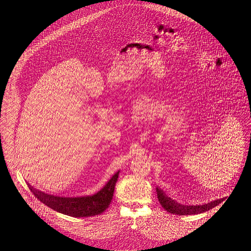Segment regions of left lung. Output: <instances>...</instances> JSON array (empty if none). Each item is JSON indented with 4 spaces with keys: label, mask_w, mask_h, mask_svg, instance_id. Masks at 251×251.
Returning <instances> with one entry per match:
<instances>
[{
    "label": "left lung",
    "mask_w": 251,
    "mask_h": 251,
    "mask_svg": "<svg viewBox=\"0 0 251 251\" xmlns=\"http://www.w3.org/2000/svg\"><path fill=\"white\" fill-rule=\"evenodd\" d=\"M156 191H157L158 200L161 205L163 206V208L170 213L178 214V216H189V214H198V213L204 212L206 210L211 209L214 206H217L223 201V200H217L202 205H183L180 203H176L175 201L169 198L161 189L156 188Z\"/></svg>",
    "instance_id": "8db88e82"
}]
</instances>
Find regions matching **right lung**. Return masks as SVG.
<instances>
[{
  "instance_id": "1",
  "label": "right lung",
  "mask_w": 251,
  "mask_h": 251,
  "mask_svg": "<svg viewBox=\"0 0 251 251\" xmlns=\"http://www.w3.org/2000/svg\"><path fill=\"white\" fill-rule=\"evenodd\" d=\"M118 176L119 172H117L110 178L109 182L105 185L101 191L90 197L60 198L34 190L29 185L28 187L35 198L55 211L74 218H87L98 216L109 206L113 198L114 188Z\"/></svg>"
}]
</instances>
